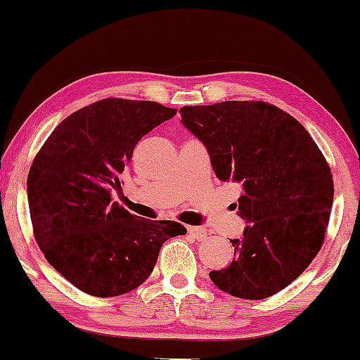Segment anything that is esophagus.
<instances>
[{
  "label": "esophagus",
  "mask_w": 360,
  "mask_h": 360,
  "mask_svg": "<svg viewBox=\"0 0 360 360\" xmlns=\"http://www.w3.org/2000/svg\"><path fill=\"white\" fill-rule=\"evenodd\" d=\"M188 234L196 240H205L208 238V234H206V231L203 228H195V226H190Z\"/></svg>",
  "instance_id": "1"
}]
</instances>
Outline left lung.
Here are the masks:
<instances>
[{
  "instance_id": "obj_1",
  "label": "left lung",
  "mask_w": 360,
  "mask_h": 360,
  "mask_svg": "<svg viewBox=\"0 0 360 360\" xmlns=\"http://www.w3.org/2000/svg\"><path fill=\"white\" fill-rule=\"evenodd\" d=\"M181 124L203 142L216 176L243 186L231 239L234 260L211 270L223 292L262 300L303 274L321 249L331 213V170L308 131L264 101L180 108Z\"/></svg>"
}]
</instances>
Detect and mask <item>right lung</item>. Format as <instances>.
<instances>
[{"mask_svg":"<svg viewBox=\"0 0 360 360\" xmlns=\"http://www.w3.org/2000/svg\"><path fill=\"white\" fill-rule=\"evenodd\" d=\"M175 112L155 101L106 98L65 117L34 159V236L49 264L82 292H131L152 274L162 244L186 234L180 223L137 218L111 198L137 142Z\"/></svg>","mask_w":360,"mask_h":360,"instance_id":"add662e5","label":"right lung"}]
</instances>
